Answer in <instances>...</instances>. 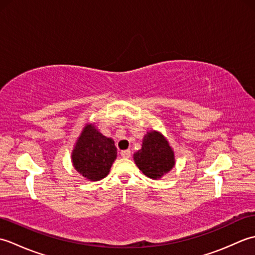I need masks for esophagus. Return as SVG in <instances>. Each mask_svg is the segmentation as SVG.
Listing matches in <instances>:
<instances>
[{
	"label": "esophagus",
	"instance_id": "34e87169",
	"mask_svg": "<svg viewBox=\"0 0 255 255\" xmlns=\"http://www.w3.org/2000/svg\"><path fill=\"white\" fill-rule=\"evenodd\" d=\"M121 155L123 156V158H129V156L131 155L130 150H123L121 152Z\"/></svg>",
	"mask_w": 255,
	"mask_h": 255
}]
</instances>
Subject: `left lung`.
<instances>
[{
    "label": "left lung",
    "mask_w": 255,
    "mask_h": 255,
    "mask_svg": "<svg viewBox=\"0 0 255 255\" xmlns=\"http://www.w3.org/2000/svg\"><path fill=\"white\" fill-rule=\"evenodd\" d=\"M133 160L143 174L153 180L163 176L175 164L174 152L169 142L156 131L145 134L142 148L133 154Z\"/></svg>",
    "instance_id": "left-lung-1"
}]
</instances>
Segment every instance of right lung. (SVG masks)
<instances>
[{"label":"right lung","instance_id":"add662e5","mask_svg":"<svg viewBox=\"0 0 255 255\" xmlns=\"http://www.w3.org/2000/svg\"><path fill=\"white\" fill-rule=\"evenodd\" d=\"M117 156L115 142L103 136L94 126L84 127L72 152L74 169L91 181L104 178Z\"/></svg>","mask_w":255,"mask_h":255}]
</instances>
